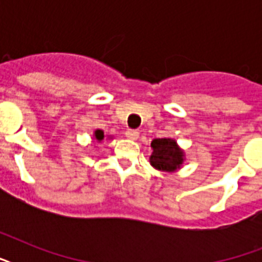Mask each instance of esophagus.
I'll return each mask as SVG.
<instances>
[{
    "label": "esophagus",
    "instance_id": "obj_1",
    "mask_svg": "<svg viewBox=\"0 0 262 262\" xmlns=\"http://www.w3.org/2000/svg\"><path fill=\"white\" fill-rule=\"evenodd\" d=\"M125 135H126V137L127 139H130V140H137L139 139V130H136V129H127L126 130V133H125Z\"/></svg>",
    "mask_w": 262,
    "mask_h": 262
}]
</instances>
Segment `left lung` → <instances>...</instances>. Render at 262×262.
Instances as JSON below:
<instances>
[{"label":"left lung","mask_w":262,"mask_h":262,"mask_svg":"<svg viewBox=\"0 0 262 262\" xmlns=\"http://www.w3.org/2000/svg\"><path fill=\"white\" fill-rule=\"evenodd\" d=\"M151 164L162 171H174L183 162V154L177 147V143L171 139L152 140Z\"/></svg>","instance_id":"left-lung-1"}]
</instances>
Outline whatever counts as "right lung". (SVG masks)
Listing matches in <instances>:
<instances>
[{"label": "right lung", "instance_id": "right-lung-1", "mask_svg": "<svg viewBox=\"0 0 262 262\" xmlns=\"http://www.w3.org/2000/svg\"><path fill=\"white\" fill-rule=\"evenodd\" d=\"M95 137H96V140H98V141H102L103 137H104V135H103L102 130H96L95 132Z\"/></svg>", "mask_w": 262, "mask_h": 262}]
</instances>
